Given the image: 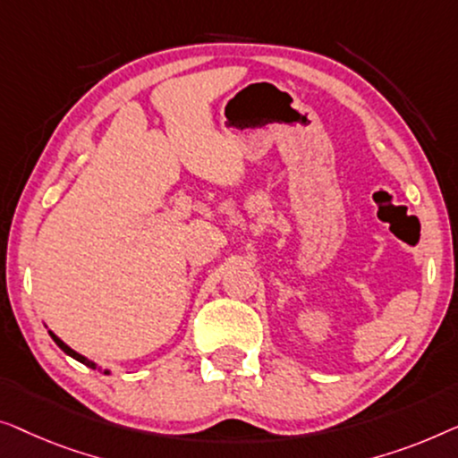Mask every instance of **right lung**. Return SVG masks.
<instances>
[{
  "label": "right lung",
  "mask_w": 458,
  "mask_h": 458,
  "mask_svg": "<svg viewBox=\"0 0 458 458\" xmlns=\"http://www.w3.org/2000/svg\"><path fill=\"white\" fill-rule=\"evenodd\" d=\"M49 334H51V332H49ZM51 338H54V343H55L57 346H60V349H62L64 352H66V355H70V357H74L76 360H81V363H85L87 367H91V369H95V363H93V360H89L87 357H82V355H79V352H76V351H72V349H70V346H68V344H64V343H62V340L55 336V334H51ZM106 373H107V371H106Z\"/></svg>",
  "instance_id": "right-lung-1"
}]
</instances>
